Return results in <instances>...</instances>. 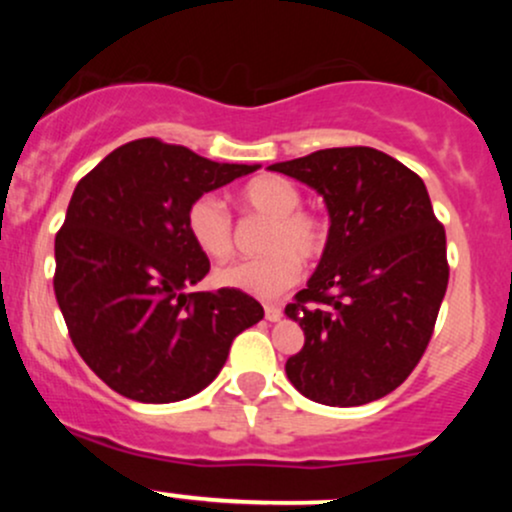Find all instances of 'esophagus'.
<instances>
[{"instance_id": "34e87169", "label": "esophagus", "mask_w": 512, "mask_h": 512, "mask_svg": "<svg viewBox=\"0 0 512 512\" xmlns=\"http://www.w3.org/2000/svg\"><path fill=\"white\" fill-rule=\"evenodd\" d=\"M264 317H267L269 322H276L281 317V308L279 305H264Z\"/></svg>"}]
</instances>
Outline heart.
<instances>
[{"label": "heart", "mask_w": 512, "mask_h": 512, "mask_svg": "<svg viewBox=\"0 0 512 512\" xmlns=\"http://www.w3.org/2000/svg\"><path fill=\"white\" fill-rule=\"evenodd\" d=\"M238 207L269 219L262 238L267 255L236 262L216 272V281L257 298H274L301 276V262L320 260L327 248V223L301 209L303 195L296 182L281 175H260L238 190ZM185 228L195 248L214 262L231 260L236 231L231 214L216 197L202 195L187 207Z\"/></svg>", "instance_id": "heart-1"}]
</instances>
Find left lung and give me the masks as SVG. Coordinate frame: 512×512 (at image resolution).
I'll list each match as a JSON object with an SVG mask.
<instances>
[{
	"label": "left lung",
	"instance_id": "left-lung-1",
	"mask_svg": "<svg viewBox=\"0 0 512 512\" xmlns=\"http://www.w3.org/2000/svg\"><path fill=\"white\" fill-rule=\"evenodd\" d=\"M269 170L313 187L330 211L320 264L286 305L305 334L286 375L327 407L390 395L424 356L448 289L445 228L424 180L370 146L322 149Z\"/></svg>",
	"mask_w": 512,
	"mask_h": 512
}]
</instances>
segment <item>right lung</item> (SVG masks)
I'll return each mask as SVG.
<instances>
[{
    "label": "right lung",
    "mask_w": 512,
    "mask_h": 512,
    "mask_svg": "<svg viewBox=\"0 0 512 512\" xmlns=\"http://www.w3.org/2000/svg\"><path fill=\"white\" fill-rule=\"evenodd\" d=\"M257 168L149 137L122 144L76 185L55 238V296L79 356L122 397L197 395L233 339L264 317L238 289L190 293L209 260L185 228L197 197Z\"/></svg>",
    "instance_id": "right-lung-1"
}]
</instances>
